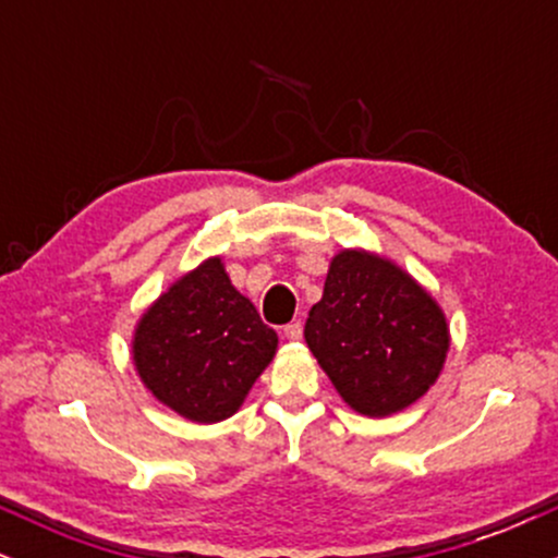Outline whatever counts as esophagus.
<instances>
[{
	"label": "esophagus",
	"instance_id": "34e87169",
	"mask_svg": "<svg viewBox=\"0 0 558 558\" xmlns=\"http://www.w3.org/2000/svg\"><path fill=\"white\" fill-rule=\"evenodd\" d=\"M283 332H286V338H291V341H299L301 332H304V328H301L299 319H293V323H288V325H286Z\"/></svg>",
	"mask_w": 558,
	"mask_h": 558
}]
</instances>
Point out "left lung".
Returning <instances> with one entry per match:
<instances>
[{
	"label": "left lung",
	"instance_id": "obj_1",
	"mask_svg": "<svg viewBox=\"0 0 558 558\" xmlns=\"http://www.w3.org/2000/svg\"><path fill=\"white\" fill-rule=\"evenodd\" d=\"M304 338L343 401L388 417L433 386L448 351L444 312L386 259L341 252Z\"/></svg>",
	"mask_w": 558,
	"mask_h": 558
}]
</instances>
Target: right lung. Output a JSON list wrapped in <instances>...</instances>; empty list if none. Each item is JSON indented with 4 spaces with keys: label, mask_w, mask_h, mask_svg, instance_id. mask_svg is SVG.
I'll use <instances>...</instances> for the list:
<instances>
[{
    "label": "right lung",
    "mask_w": 558,
    "mask_h": 558,
    "mask_svg": "<svg viewBox=\"0 0 558 558\" xmlns=\"http://www.w3.org/2000/svg\"><path fill=\"white\" fill-rule=\"evenodd\" d=\"M275 349V330L209 259L141 317L133 360L159 401L185 420L217 422L241 407Z\"/></svg>",
    "instance_id": "1"
}]
</instances>
